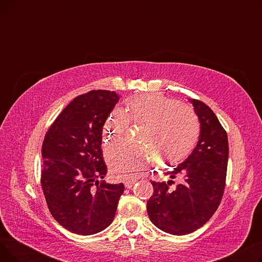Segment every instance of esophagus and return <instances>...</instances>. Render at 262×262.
<instances>
[{
  "label": "esophagus",
  "mask_w": 262,
  "mask_h": 262,
  "mask_svg": "<svg viewBox=\"0 0 262 262\" xmlns=\"http://www.w3.org/2000/svg\"><path fill=\"white\" fill-rule=\"evenodd\" d=\"M136 182H137L136 178H134V177H127V178H125V181H124V185H125L126 188L130 189V188H133V186L136 184Z\"/></svg>",
  "instance_id": "esophagus-1"
}]
</instances>
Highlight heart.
<instances>
[{"label": "heart", "instance_id": "b5f03b06", "mask_svg": "<svg viewBox=\"0 0 262 262\" xmlns=\"http://www.w3.org/2000/svg\"><path fill=\"white\" fill-rule=\"evenodd\" d=\"M128 115L115 108L106 121V134L115 139L125 128L129 118L144 124L140 142L145 145H130L118 142L107 149L109 168L119 175H132L145 169L155 160V155L173 164L186 158L194 148L200 137V122L190 107L158 94L136 96L127 103Z\"/></svg>", "mask_w": 262, "mask_h": 262}]
</instances>
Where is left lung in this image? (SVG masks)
<instances>
[{"label":"left lung","mask_w":262,"mask_h":262,"mask_svg":"<svg viewBox=\"0 0 262 262\" xmlns=\"http://www.w3.org/2000/svg\"><path fill=\"white\" fill-rule=\"evenodd\" d=\"M200 121L196 146L182 163L168 172L182 178L174 190L170 183L150 182L154 193L147 201L152 223L171 235L183 236L202 227L217 209L225 188L228 161L227 134L205 103L189 100Z\"/></svg>","instance_id":"left-lung-1"}]
</instances>
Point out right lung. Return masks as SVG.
Segmentation results:
<instances>
[{
  "mask_svg": "<svg viewBox=\"0 0 262 262\" xmlns=\"http://www.w3.org/2000/svg\"><path fill=\"white\" fill-rule=\"evenodd\" d=\"M120 100L115 91L78 95L49 128L42 144L41 186L48 207L69 231L94 235L112 224L123 184H105L103 126Z\"/></svg>",
  "mask_w": 262,
  "mask_h": 262,
  "instance_id": "obj_1",
  "label": "right lung"
}]
</instances>
